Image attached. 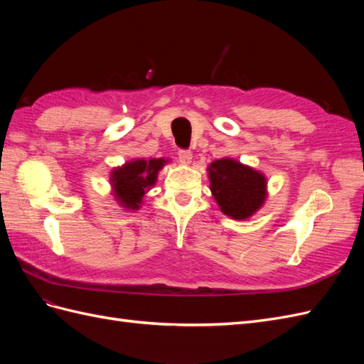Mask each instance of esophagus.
Segmentation results:
<instances>
[{
    "mask_svg": "<svg viewBox=\"0 0 364 364\" xmlns=\"http://www.w3.org/2000/svg\"><path fill=\"white\" fill-rule=\"evenodd\" d=\"M178 156H179V161L182 164H190L191 159H193V153L190 150H185V149H181L178 151Z\"/></svg>",
    "mask_w": 364,
    "mask_h": 364,
    "instance_id": "34e87169",
    "label": "esophagus"
}]
</instances>
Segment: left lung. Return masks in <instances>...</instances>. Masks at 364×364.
Wrapping results in <instances>:
<instances>
[{
	"label": "left lung",
	"mask_w": 364,
	"mask_h": 364,
	"mask_svg": "<svg viewBox=\"0 0 364 364\" xmlns=\"http://www.w3.org/2000/svg\"><path fill=\"white\" fill-rule=\"evenodd\" d=\"M209 179L218 206L235 220L250 217L266 199L264 176L237 161H214L209 167Z\"/></svg>",
	"instance_id": "1"
}]
</instances>
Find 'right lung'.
Here are the masks:
<instances>
[{"label":"right lung","mask_w":364,"mask_h":364,"mask_svg":"<svg viewBox=\"0 0 364 364\" xmlns=\"http://www.w3.org/2000/svg\"><path fill=\"white\" fill-rule=\"evenodd\" d=\"M164 162V159H138L114 170L112 183L118 202L130 209L139 208L146 191L156 182V174Z\"/></svg>","instance_id":"right-lung-1"}]
</instances>
